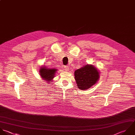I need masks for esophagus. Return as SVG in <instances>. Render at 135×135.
Wrapping results in <instances>:
<instances>
[{
    "label": "esophagus",
    "mask_w": 135,
    "mask_h": 135,
    "mask_svg": "<svg viewBox=\"0 0 135 135\" xmlns=\"http://www.w3.org/2000/svg\"><path fill=\"white\" fill-rule=\"evenodd\" d=\"M65 71H68V70H69V67H68V66H65Z\"/></svg>",
    "instance_id": "obj_1"
}]
</instances>
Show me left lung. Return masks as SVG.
I'll list each match as a JSON object with an SVG mask.
<instances>
[{
	"label": "left lung",
	"instance_id": "left-lung-1",
	"mask_svg": "<svg viewBox=\"0 0 135 135\" xmlns=\"http://www.w3.org/2000/svg\"><path fill=\"white\" fill-rule=\"evenodd\" d=\"M74 75L77 87L84 90L95 85L100 77L97 69L93 65L88 64L76 70Z\"/></svg>",
	"mask_w": 135,
	"mask_h": 135
}]
</instances>
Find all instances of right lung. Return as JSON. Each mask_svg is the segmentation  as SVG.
Masks as SVG:
<instances>
[{
	"mask_svg": "<svg viewBox=\"0 0 135 135\" xmlns=\"http://www.w3.org/2000/svg\"><path fill=\"white\" fill-rule=\"evenodd\" d=\"M57 71V69L55 68H48L46 66H41L39 70V75L44 80L48 83L54 78Z\"/></svg>",
	"mask_w": 135,
	"mask_h": 135,
	"instance_id": "right-lung-1",
	"label": "right lung"
}]
</instances>
